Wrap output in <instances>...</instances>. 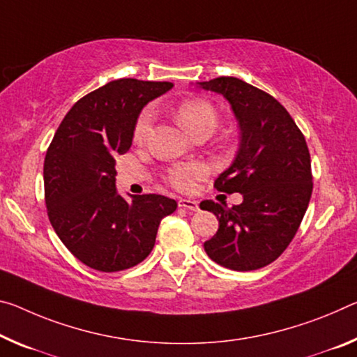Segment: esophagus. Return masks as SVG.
I'll return each mask as SVG.
<instances>
[{
	"label": "esophagus",
	"instance_id": "obj_1",
	"mask_svg": "<svg viewBox=\"0 0 357 357\" xmlns=\"http://www.w3.org/2000/svg\"><path fill=\"white\" fill-rule=\"evenodd\" d=\"M178 206L189 209V211H199V202L197 200H190V199H179L178 200Z\"/></svg>",
	"mask_w": 357,
	"mask_h": 357
}]
</instances>
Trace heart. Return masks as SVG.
<instances>
[{
	"instance_id": "b5f03b06",
	"label": "heart",
	"mask_w": 357,
	"mask_h": 357,
	"mask_svg": "<svg viewBox=\"0 0 357 357\" xmlns=\"http://www.w3.org/2000/svg\"><path fill=\"white\" fill-rule=\"evenodd\" d=\"M176 119L179 126L183 127L189 135L208 130L213 133L214 127L218 123V114L214 107L203 100H185L178 106ZM154 122V112L151 107H146L141 111L137 119L133 130V138L137 143H143L148 138V135ZM205 173V167L200 163H188V165H178L169 172L168 178L174 188L179 190H189L194 185V181L200 178Z\"/></svg>"
}]
</instances>
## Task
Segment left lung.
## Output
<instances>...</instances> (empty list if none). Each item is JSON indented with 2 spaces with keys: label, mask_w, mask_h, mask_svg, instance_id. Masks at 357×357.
<instances>
[{
  "label": "left lung",
  "mask_w": 357,
  "mask_h": 357,
  "mask_svg": "<svg viewBox=\"0 0 357 357\" xmlns=\"http://www.w3.org/2000/svg\"><path fill=\"white\" fill-rule=\"evenodd\" d=\"M195 86L224 97L240 130L238 151L214 188L238 192L243 202L234 208L200 203L219 220L216 235L203 248L225 268H262L289 246L308 208L313 178L307 141L278 100L238 77Z\"/></svg>",
  "instance_id": "left-lung-1"
}]
</instances>
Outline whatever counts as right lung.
Returning <instances> with one entry per match:
<instances>
[{
    "mask_svg": "<svg viewBox=\"0 0 357 357\" xmlns=\"http://www.w3.org/2000/svg\"><path fill=\"white\" fill-rule=\"evenodd\" d=\"M172 82L117 79L68 111L44 160L49 220L61 243L87 267L121 271L149 256L160 220L176 209L168 197H122L116 155L133 141L137 119Z\"/></svg>",
    "mask_w": 357,
    "mask_h": 357,
    "instance_id": "1",
    "label": "right lung"
}]
</instances>
